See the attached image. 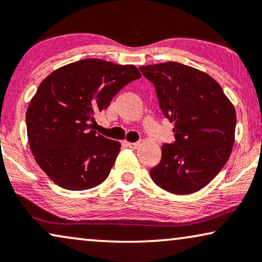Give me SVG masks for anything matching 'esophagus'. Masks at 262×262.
<instances>
[{"instance_id": "1", "label": "esophagus", "mask_w": 262, "mask_h": 262, "mask_svg": "<svg viewBox=\"0 0 262 262\" xmlns=\"http://www.w3.org/2000/svg\"><path fill=\"white\" fill-rule=\"evenodd\" d=\"M124 144L127 145L128 147L133 148V150H135V148H138L139 146H140V142H128V141H125Z\"/></svg>"}]
</instances>
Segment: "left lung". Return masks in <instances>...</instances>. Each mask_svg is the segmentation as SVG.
Returning a JSON list of instances; mask_svg holds the SVG:
<instances>
[{"label":"left lung","instance_id":"1","mask_svg":"<svg viewBox=\"0 0 262 262\" xmlns=\"http://www.w3.org/2000/svg\"><path fill=\"white\" fill-rule=\"evenodd\" d=\"M139 69L154 83L162 112L174 123L175 141L162 146V160L150 170L152 180L171 193L197 192L232 152V102L214 78L191 66L168 61Z\"/></svg>","mask_w":262,"mask_h":262}]
</instances>
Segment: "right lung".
Returning <instances> with one entry per match:
<instances>
[{
    "label": "right lung",
    "mask_w": 262,
    "mask_h": 262,
    "mask_svg": "<svg viewBox=\"0 0 262 262\" xmlns=\"http://www.w3.org/2000/svg\"><path fill=\"white\" fill-rule=\"evenodd\" d=\"M140 77L134 65L84 59L41 82L26 111L28 139L37 164L58 186L83 191L108 177L121 144L97 135L94 115Z\"/></svg>",
    "instance_id": "obj_1"
}]
</instances>
